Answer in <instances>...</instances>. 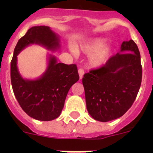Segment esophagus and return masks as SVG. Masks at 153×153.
Listing matches in <instances>:
<instances>
[{
	"mask_svg": "<svg viewBox=\"0 0 153 153\" xmlns=\"http://www.w3.org/2000/svg\"><path fill=\"white\" fill-rule=\"evenodd\" d=\"M78 74H79L80 79H82L83 76H84V69H78Z\"/></svg>",
	"mask_w": 153,
	"mask_h": 153,
	"instance_id": "esophagus-1",
	"label": "esophagus"
}]
</instances>
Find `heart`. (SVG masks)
<instances>
[{
    "instance_id": "obj_1",
    "label": "heart",
    "mask_w": 153,
    "mask_h": 153,
    "mask_svg": "<svg viewBox=\"0 0 153 153\" xmlns=\"http://www.w3.org/2000/svg\"><path fill=\"white\" fill-rule=\"evenodd\" d=\"M78 49L86 55H91L89 59V65L92 68H101L108 62L115 49L113 43H107L104 38H95L86 40L78 46ZM71 50L76 52L75 47H71Z\"/></svg>"
}]
</instances>
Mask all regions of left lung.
I'll return each mask as SVG.
<instances>
[{
	"label": "left lung",
	"mask_w": 153,
	"mask_h": 153,
	"mask_svg": "<svg viewBox=\"0 0 153 153\" xmlns=\"http://www.w3.org/2000/svg\"><path fill=\"white\" fill-rule=\"evenodd\" d=\"M142 78L141 55L132 40L123 41L119 52L100 69L84 74L86 109L101 122L126 113L136 98Z\"/></svg>",
	"instance_id": "obj_1"
}]
</instances>
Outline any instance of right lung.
<instances>
[{"label":"right lung","mask_w":153,"mask_h":153,"mask_svg":"<svg viewBox=\"0 0 153 153\" xmlns=\"http://www.w3.org/2000/svg\"><path fill=\"white\" fill-rule=\"evenodd\" d=\"M59 35L49 27H31L18 41L11 61V82L17 101L31 118L49 121L58 118L64 106L70 87L79 80L75 64L58 63L49 54L45 72L36 79L24 78L20 74L18 55L29 45L36 44L56 52L61 47Z\"/></svg>","instance_id":"add662e5"}]
</instances>
